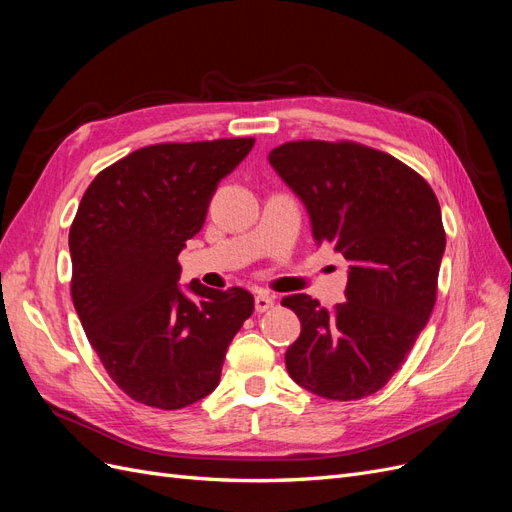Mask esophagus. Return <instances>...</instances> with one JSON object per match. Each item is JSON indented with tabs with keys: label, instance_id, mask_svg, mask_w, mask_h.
Here are the masks:
<instances>
[{
	"label": "esophagus",
	"instance_id": "obj_1",
	"mask_svg": "<svg viewBox=\"0 0 512 512\" xmlns=\"http://www.w3.org/2000/svg\"><path fill=\"white\" fill-rule=\"evenodd\" d=\"M275 299L271 297L269 292H258L256 299H254V305H256V312L262 314V312H269V309L273 307Z\"/></svg>",
	"mask_w": 512,
	"mask_h": 512
}]
</instances>
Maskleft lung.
Returning <instances> with one entry per match:
<instances>
[{
	"label": "left lung",
	"instance_id": "obj_1",
	"mask_svg": "<svg viewBox=\"0 0 512 512\" xmlns=\"http://www.w3.org/2000/svg\"><path fill=\"white\" fill-rule=\"evenodd\" d=\"M269 162L305 203L314 239L350 262L346 301L331 312L307 294L282 299L301 320L288 374L324 399L374 395L436 305L446 245L438 198L404 162L352 141H290Z\"/></svg>",
	"mask_w": 512,
	"mask_h": 512
}]
</instances>
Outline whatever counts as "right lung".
Here are the masks:
<instances>
[{
  "label": "right lung",
  "instance_id": "1",
  "mask_svg": "<svg viewBox=\"0 0 512 512\" xmlns=\"http://www.w3.org/2000/svg\"><path fill=\"white\" fill-rule=\"evenodd\" d=\"M252 147L254 138L141 147L83 194L68 237L72 303L106 374L138 404L181 410L207 397L254 312L243 288L194 280V301L177 286L179 252Z\"/></svg>",
  "mask_w": 512,
  "mask_h": 512
}]
</instances>
